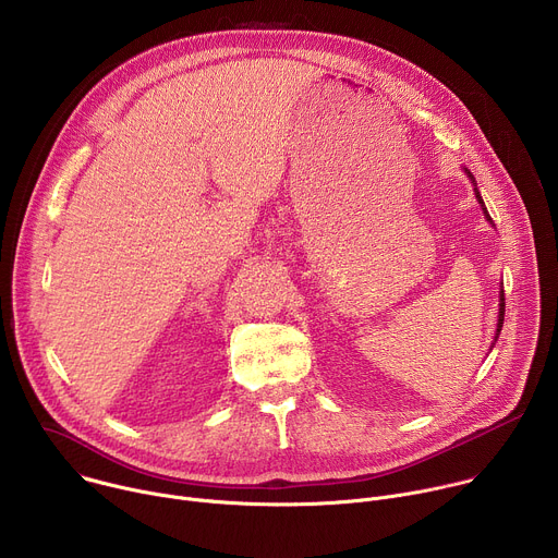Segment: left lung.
<instances>
[{"label": "left lung", "instance_id": "obj_1", "mask_svg": "<svg viewBox=\"0 0 558 558\" xmlns=\"http://www.w3.org/2000/svg\"><path fill=\"white\" fill-rule=\"evenodd\" d=\"M465 174L470 177V181L474 183V177L465 170ZM474 194H476V201L482 203V209H484V214H486V218L493 222V218H490V214H488V209H486V205H484V198H482V194H480V190H476V183H474ZM504 311H506V298H504V289H501V293H499V325H497V338H499V333H501V327H504Z\"/></svg>", "mask_w": 558, "mask_h": 558}]
</instances>
